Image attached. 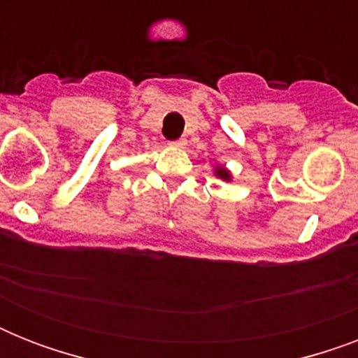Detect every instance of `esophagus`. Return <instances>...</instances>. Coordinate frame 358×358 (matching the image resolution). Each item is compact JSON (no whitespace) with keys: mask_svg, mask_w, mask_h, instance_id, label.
Returning <instances> with one entry per match:
<instances>
[{"mask_svg":"<svg viewBox=\"0 0 358 358\" xmlns=\"http://www.w3.org/2000/svg\"><path fill=\"white\" fill-rule=\"evenodd\" d=\"M169 145L174 146V148H184L185 141H184V139H176V141H171V143H169Z\"/></svg>","mask_w":358,"mask_h":358,"instance_id":"esophagus-1","label":"esophagus"}]
</instances>
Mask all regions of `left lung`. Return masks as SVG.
<instances>
[{
  "mask_svg": "<svg viewBox=\"0 0 358 358\" xmlns=\"http://www.w3.org/2000/svg\"><path fill=\"white\" fill-rule=\"evenodd\" d=\"M217 176H221L223 180H229L230 178V174L227 169H217Z\"/></svg>",
  "mask_w": 358,
  "mask_h": 358,
  "instance_id": "1",
  "label": "left lung"
}]
</instances>
